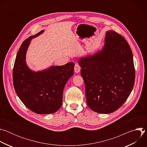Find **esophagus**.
<instances>
[{
  "instance_id": "esophagus-1",
  "label": "esophagus",
  "mask_w": 147,
  "mask_h": 147,
  "mask_svg": "<svg viewBox=\"0 0 147 147\" xmlns=\"http://www.w3.org/2000/svg\"><path fill=\"white\" fill-rule=\"evenodd\" d=\"M80 70H81V67L80 66H79L78 64L76 63L75 64V66H74V71L77 73H78L80 71Z\"/></svg>"
}]
</instances>
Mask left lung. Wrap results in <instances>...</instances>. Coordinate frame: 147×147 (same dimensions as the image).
Returning a JSON list of instances; mask_svg holds the SVG:
<instances>
[{"label": "left lung", "mask_w": 147, "mask_h": 147, "mask_svg": "<svg viewBox=\"0 0 147 147\" xmlns=\"http://www.w3.org/2000/svg\"><path fill=\"white\" fill-rule=\"evenodd\" d=\"M87 103L93 111L107 114L127 100L134 85L131 48L123 36L108 31L101 51L78 60Z\"/></svg>", "instance_id": "8db88e82"}]
</instances>
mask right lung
Here are the masks:
<instances>
[{"instance_id":"1","label":"right lung","mask_w":147,"mask_h":147,"mask_svg":"<svg viewBox=\"0 0 147 147\" xmlns=\"http://www.w3.org/2000/svg\"><path fill=\"white\" fill-rule=\"evenodd\" d=\"M44 31L30 36L21 45L14 62L13 79L16 92L27 108L38 114H50L61 106L63 92L74 74V63L52 66L36 72L28 67L26 56L31 40Z\"/></svg>"}]
</instances>
